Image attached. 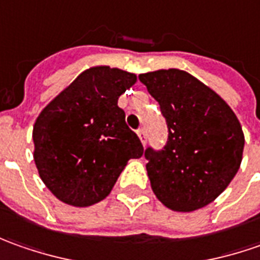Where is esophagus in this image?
<instances>
[{
	"label": "esophagus",
	"mask_w": 260,
	"mask_h": 260,
	"mask_svg": "<svg viewBox=\"0 0 260 260\" xmlns=\"http://www.w3.org/2000/svg\"><path fill=\"white\" fill-rule=\"evenodd\" d=\"M137 134H138L139 139H141V142H142V145H145V142H147V135H145V129L144 128H139L137 131Z\"/></svg>",
	"instance_id": "34e87169"
}]
</instances>
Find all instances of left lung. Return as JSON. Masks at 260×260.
<instances>
[{"label":"left lung","instance_id":"left-lung-1","mask_svg":"<svg viewBox=\"0 0 260 260\" xmlns=\"http://www.w3.org/2000/svg\"><path fill=\"white\" fill-rule=\"evenodd\" d=\"M159 103L168 139L145 149L151 188L174 211L207 206L226 190L242 162L245 137L235 112L210 87L178 69L139 75Z\"/></svg>","mask_w":260,"mask_h":260}]
</instances>
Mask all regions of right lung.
I'll return each instance as SVG.
<instances>
[{
  "label": "right lung",
  "mask_w": 260,
  "mask_h": 260,
  "mask_svg": "<svg viewBox=\"0 0 260 260\" xmlns=\"http://www.w3.org/2000/svg\"><path fill=\"white\" fill-rule=\"evenodd\" d=\"M134 73L99 66L85 70L43 109L34 123V161L58 200L76 207L103 200L131 158L144 147L125 122L118 99Z\"/></svg>",
  "instance_id": "right-lung-1"
}]
</instances>
